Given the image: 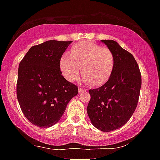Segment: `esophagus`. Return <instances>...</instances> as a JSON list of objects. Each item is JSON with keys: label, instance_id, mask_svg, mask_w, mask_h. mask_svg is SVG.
Wrapping results in <instances>:
<instances>
[{"label": "esophagus", "instance_id": "esophagus-1", "mask_svg": "<svg viewBox=\"0 0 160 160\" xmlns=\"http://www.w3.org/2000/svg\"><path fill=\"white\" fill-rule=\"evenodd\" d=\"M78 90H79V92H80V93H81V92H84V91H85V89L81 88V87H79V89H78Z\"/></svg>", "mask_w": 160, "mask_h": 160}]
</instances>
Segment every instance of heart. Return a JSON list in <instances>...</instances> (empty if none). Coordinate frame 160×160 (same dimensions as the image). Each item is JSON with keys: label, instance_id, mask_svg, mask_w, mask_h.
Returning a JSON list of instances; mask_svg holds the SVG:
<instances>
[{"label": "heart", "instance_id": "1", "mask_svg": "<svg viewBox=\"0 0 160 160\" xmlns=\"http://www.w3.org/2000/svg\"><path fill=\"white\" fill-rule=\"evenodd\" d=\"M80 68L85 82H90L94 87L102 86L113 72V53L108 48L96 43H78L71 49V56H62L60 68L66 79L73 82L80 76Z\"/></svg>", "mask_w": 160, "mask_h": 160}]
</instances>
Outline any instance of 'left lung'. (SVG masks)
I'll return each mask as SVG.
<instances>
[{
	"instance_id": "1",
	"label": "left lung",
	"mask_w": 160,
	"mask_h": 160,
	"mask_svg": "<svg viewBox=\"0 0 160 160\" xmlns=\"http://www.w3.org/2000/svg\"><path fill=\"white\" fill-rule=\"evenodd\" d=\"M102 42L113 53V72L102 86L89 89L91 98L87 113L95 128L111 132L124 125L136 110L142 75L129 52L112 40H102Z\"/></svg>"
}]
</instances>
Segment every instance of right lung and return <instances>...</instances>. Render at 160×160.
Listing matches in <instances>:
<instances>
[{
    "label": "right lung",
    "instance_id": "right-lung-1",
    "mask_svg": "<svg viewBox=\"0 0 160 160\" xmlns=\"http://www.w3.org/2000/svg\"><path fill=\"white\" fill-rule=\"evenodd\" d=\"M72 41H51L31 47L20 62L17 98L25 117L37 127L58 122L78 87L62 76L60 59Z\"/></svg>",
    "mask_w": 160,
    "mask_h": 160
}]
</instances>
